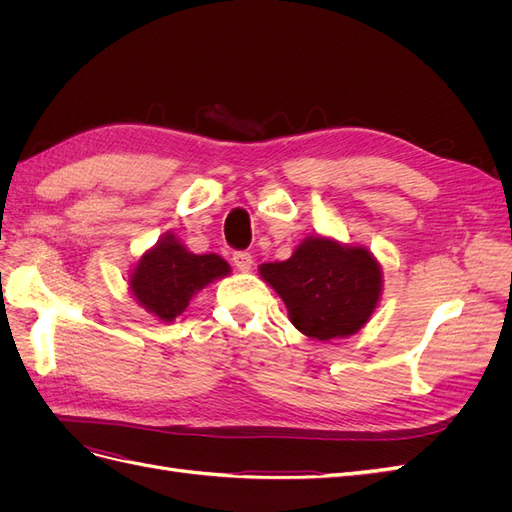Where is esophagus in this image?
Wrapping results in <instances>:
<instances>
[{"mask_svg": "<svg viewBox=\"0 0 512 512\" xmlns=\"http://www.w3.org/2000/svg\"><path fill=\"white\" fill-rule=\"evenodd\" d=\"M232 262H235V267L239 271L247 273V271L252 269V265H254V258H252V254H247V252H237L235 256H232Z\"/></svg>", "mask_w": 512, "mask_h": 512, "instance_id": "34e87169", "label": "esophagus"}]
</instances>
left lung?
<instances>
[{
  "label": "left lung",
  "mask_w": 512,
  "mask_h": 512,
  "mask_svg": "<svg viewBox=\"0 0 512 512\" xmlns=\"http://www.w3.org/2000/svg\"><path fill=\"white\" fill-rule=\"evenodd\" d=\"M258 273L284 301L303 335L329 342L359 333L382 297V265L365 245L305 237L288 260L262 262Z\"/></svg>",
  "instance_id": "8db88e82"
}]
</instances>
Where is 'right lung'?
<instances>
[{
	"instance_id": "add662e5",
	"label": "right lung",
	"mask_w": 512,
	"mask_h": 512,
	"mask_svg": "<svg viewBox=\"0 0 512 512\" xmlns=\"http://www.w3.org/2000/svg\"><path fill=\"white\" fill-rule=\"evenodd\" d=\"M230 275V265L218 254H192L173 232L136 260L128 288L136 303L162 322H173L185 312L194 294Z\"/></svg>"
}]
</instances>
